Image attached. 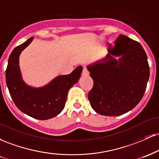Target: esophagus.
<instances>
[{"label": "esophagus", "mask_w": 159, "mask_h": 159, "mask_svg": "<svg viewBox=\"0 0 159 159\" xmlns=\"http://www.w3.org/2000/svg\"><path fill=\"white\" fill-rule=\"evenodd\" d=\"M89 75V72L87 70V69L86 67H84L83 68V71H82V75L83 76H87Z\"/></svg>", "instance_id": "1"}]
</instances>
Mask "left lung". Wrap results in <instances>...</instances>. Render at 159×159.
I'll list each match as a JSON object with an SVG mask.
<instances>
[{"instance_id": "obj_1", "label": "left lung", "mask_w": 159, "mask_h": 159, "mask_svg": "<svg viewBox=\"0 0 159 159\" xmlns=\"http://www.w3.org/2000/svg\"><path fill=\"white\" fill-rule=\"evenodd\" d=\"M108 52L104 63L87 66L93 80L88 98L98 114L119 116L134 108L143 98L149 66L141 45L126 36H118ZM111 54L121 57L117 61Z\"/></svg>"}]
</instances>
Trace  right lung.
Masks as SVG:
<instances>
[{
  "label": "right lung",
  "mask_w": 159,
  "mask_h": 159,
  "mask_svg": "<svg viewBox=\"0 0 159 159\" xmlns=\"http://www.w3.org/2000/svg\"><path fill=\"white\" fill-rule=\"evenodd\" d=\"M33 39L34 37L30 38L11 53L6 69V82L11 97L20 111L35 119L45 120L63 111L68 91L79 80L83 67L80 66L72 73L58 76L43 88L28 87L21 80L19 57Z\"/></svg>",
  "instance_id": "add662e5"
}]
</instances>
